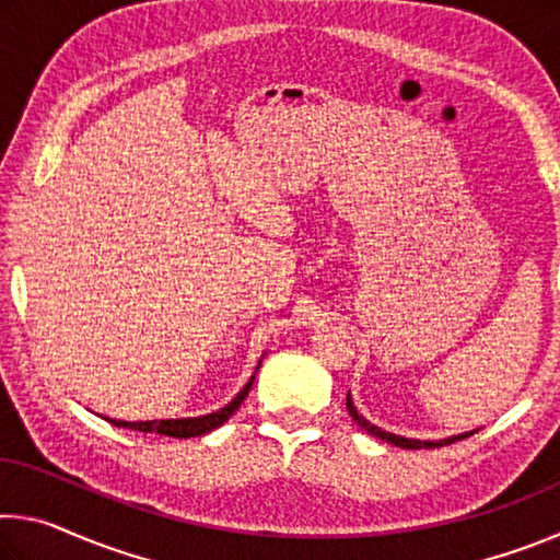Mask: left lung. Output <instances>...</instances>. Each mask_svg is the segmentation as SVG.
<instances>
[{
    "label": "left lung",
    "mask_w": 560,
    "mask_h": 560,
    "mask_svg": "<svg viewBox=\"0 0 560 560\" xmlns=\"http://www.w3.org/2000/svg\"><path fill=\"white\" fill-rule=\"evenodd\" d=\"M346 407H348L350 417H353V420L360 424V428H363L365 432L375 434V438H381V440H385V442L395 444V447H402V450H422V447H424V450H432V447H440V444H442V442H420V440H407V438H397V434H390V432H385V430H381V428H375V424L368 422L363 415H358V410H355L353 400H350V395L346 397ZM469 434H471V432H469ZM469 434H457V438H450V440H447V444L457 442V440H464V438H469Z\"/></svg>",
    "instance_id": "8db88e82"
}]
</instances>
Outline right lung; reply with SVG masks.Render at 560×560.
<instances>
[{"label":"right lung","mask_w":560,"mask_h":560,"mask_svg":"<svg viewBox=\"0 0 560 560\" xmlns=\"http://www.w3.org/2000/svg\"><path fill=\"white\" fill-rule=\"evenodd\" d=\"M254 381H249L244 385V390L234 397V400L222 407V410H217L212 415H202V417H187V420H153V422H122V420H106L110 424H116V428H126V430H138V432H158V434H165V438H175V440H187V438H200V434L210 432L214 428H220L224 424L230 417L240 410V405L244 402L246 393H249Z\"/></svg>","instance_id":"add662e5"}]
</instances>
